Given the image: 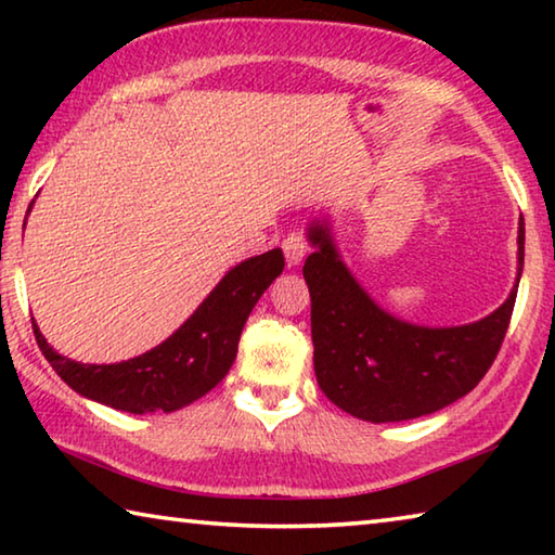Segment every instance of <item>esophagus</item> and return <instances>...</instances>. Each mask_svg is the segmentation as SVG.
I'll return each mask as SVG.
<instances>
[{"mask_svg": "<svg viewBox=\"0 0 555 555\" xmlns=\"http://www.w3.org/2000/svg\"><path fill=\"white\" fill-rule=\"evenodd\" d=\"M308 251V240L304 232H291L284 240V255L288 267H298Z\"/></svg>", "mask_w": 555, "mask_h": 555, "instance_id": "34e87169", "label": "esophagus"}]
</instances>
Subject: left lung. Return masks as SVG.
I'll return each instance as SVG.
<instances>
[{
	"instance_id": "1",
	"label": "left lung",
	"mask_w": 555,
	"mask_h": 555,
	"mask_svg": "<svg viewBox=\"0 0 555 555\" xmlns=\"http://www.w3.org/2000/svg\"><path fill=\"white\" fill-rule=\"evenodd\" d=\"M315 247L304 264L311 291L315 379L327 399L362 421L391 424L440 411L473 391L492 367L509 327L524 269L509 298L482 321L424 327L389 315L343 264L325 220L308 228Z\"/></svg>"
}]
</instances>
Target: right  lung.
<instances>
[{
	"label": "right lung",
	"mask_w": 555,
	"mask_h": 555,
	"mask_svg": "<svg viewBox=\"0 0 555 555\" xmlns=\"http://www.w3.org/2000/svg\"><path fill=\"white\" fill-rule=\"evenodd\" d=\"M281 271L284 251L279 247L242 261L168 340L127 362H75L55 352L36 323L34 335L46 360L73 391L127 413H171L205 397L224 379L251 308Z\"/></svg>",
	"instance_id": "add662e5"
}]
</instances>
